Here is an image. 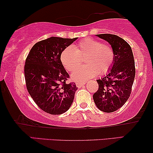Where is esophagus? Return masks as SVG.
Listing matches in <instances>:
<instances>
[{
	"label": "esophagus",
	"instance_id": "esophagus-1",
	"mask_svg": "<svg viewBox=\"0 0 153 153\" xmlns=\"http://www.w3.org/2000/svg\"><path fill=\"white\" fill-rule=\"evenodd\" d=\"M85 83V81H81H81H78V82L76 83V85L78 88H81V86H83Z\"/></svg>",
	"mask_w": 153,
	"mask_h": 153
}]
</instances>
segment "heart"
<instances>
[{"mask_svg":"<svg viewBox=\"0 0 153 153\" xmlns=\"http://www.w3.org/2000/svg\"><path fill=\"white\" fill-rule=\"evenodd\" d=\"M85 66L72 74L75 81H83L99 74L104 75L112 68L114 53L111 47L93 38H85L73 47H66L62 51L60 60L67 70L73 72L82 63Z\"/></svg>","mask_w":153,"mask_h":153,"instance_id":"1","label":"heart"}]
</instances>
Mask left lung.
Returning a JSON list of instances; mask_svg holds the SVG:
<instances>
[{"label": "left lung", "instance_id": "obj_1", "mask_svg": "<svg viewBox=\"0 0 153 153\" xmlns=\"http://www.w3.org/2000/svg\"><path fill=\"white\" fill-rule=\"evenodd\" d=\"M111 45L114 61L110 72L97 79V91L93 94L94 102L102 111H116L124 105L131 95L135 77V64L131 47L118 35H97Z\"/></svg>", "mask_w": 153, "mask_h": 153}]
</instances>
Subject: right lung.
Segmentation results:
<instances>
[{
  "instance_id": "obj_1",
  "label": "right lung",
  "mask_w": 153,
  "mask_h": 153,
  "mask_svg": "<svg viewBox=\"0 0 153 153\" xmlns=\"http://www.w3.org/2000/svg\"><path fill=\"white\" fill-rule=\"evenodd\" d=\"M77 39L51 37L32 47L24 65L26 88L35 104L52 115L66 112L78 88L68 82L70 75L60 60L62 51Z\"/></svg>"
}]
</instances>
